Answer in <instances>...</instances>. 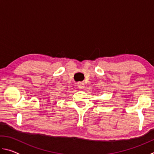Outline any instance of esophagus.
I'll return each mask as SVG.
<instances>
[{"label": "esophagus", "mask_w": 154, "mask_h": 154, "mask_svg": "<svg viewBox=\"0 0 154 154\" xmlns=\"http://www.w3.org/2000/svg\"><path fill=\"white\" fill-rule=\"evenodd\" d=\"M77 86L78 88H79V89H82V88H84V83H83V82H79L77 83Z\"/></svg>", "instance_id": "esophagus-1"}]
</instances>
